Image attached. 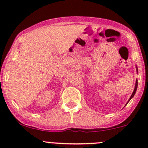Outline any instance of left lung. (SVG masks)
Here are the masks:
<instances>
[{
	"label": "left lung",
	"mask_w": 148,
	"mask_h": 148,
	"mask_svg": "<svg viewBox=\"0 0 148 148\" xmlns=\"http://www.w3.org/2000/svg\"><path fill=\"white\" fill-rule=\"evenodd\" d=\"M136 69H137V67H136ZM137 71H138V69H137ZM137 87H138V80H136V86H135V88H134V92H133V93H132V96L130 97V99H129L128 102H129V101H130L131 99H132V98L134 96V95H135L136 92V90H137Z\"/></svg>",
	"instance_id": "left-lung-1"
}]
</instances>
